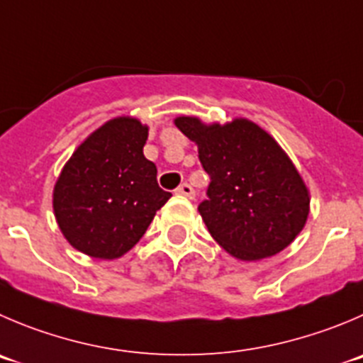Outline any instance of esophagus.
Segmentation results:
<instances>
[{"label":"esophagus","mask_w":363,"mask_h":363,"mask_svg":"<svg viewBox=\"0 0 363 363\" xmlns=\"http://www.w3.org/2000/svg\"><path fill=\"white\" fill-rule=\"evenodd\" d=\"M176 192H178V194H182V196H185V198H189V199L194 198V194H196L194 189H192L189 184H182L178 189H176Z\"/></svg>","instance_id":"esophagus-1"}]
</instances>
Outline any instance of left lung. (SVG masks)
<instances>
[{"label":"left lung","instance_id":"obj_1","mask_svg":"<svg viewBox=\"0 0 363 363\" xmlns=\"http://www.w3.org/2000/svg\"><path fill=\"white\" fill-rule=\"evenodd\" d=\"M174 124L198 144L210 176L198 210L216 242L246 262L285 250L305 228L310 196L279 144L247 119L205 124L182 116Z\"/></svg>","mask_w":363,"mask_h":363}]
</instances>
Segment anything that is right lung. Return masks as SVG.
<instances>
[{
    "mask_svg": "<svg viewBox=\"0 0 363 363\" xmlns=\"http://www.w3.org/2000/svg\"><path fill=\"white\" fill-rule=\"evenodd\" d=\"M147 126L116 117L92 132L62 169L53 191L60 231L72 247L113 260L132 250L167 203L157 165L144 157Z\"/></svg>",
    "mask_w": 363,
    "mask_h": 363,
    "instance_id": "1",
    "label": "right lung"
}]
</instances>
